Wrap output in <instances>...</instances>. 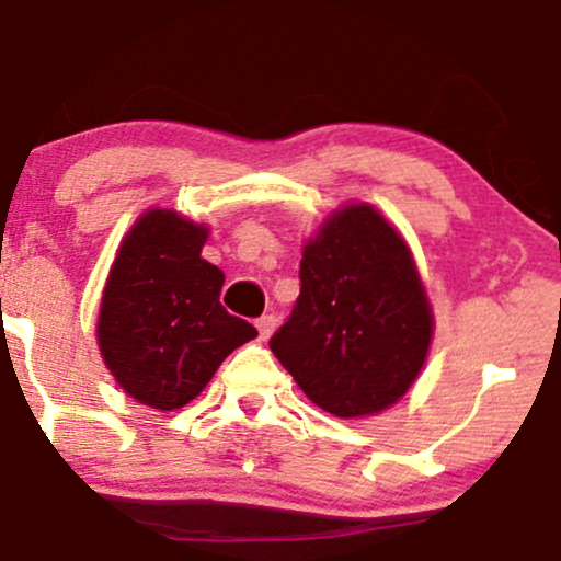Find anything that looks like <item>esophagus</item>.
Here are the masks:
<instances>
[{
  "mask_svg": "<svg viewBox=\"0 0 561 561\" xmlns=\"http://www.w3.org/2000/svg\"><path fill=\"white\" fill-rule=\"evenodd\" d=\"M255 327H259L261 340H268V337H272L274 327H276V319L274 317H261L259 321H255Z\"/></svg>",
  "mask_w": 561,
  "mask_h": 561,
  "instance_id": "obj_1",
  "label": "esophagus"
}]
</instances>
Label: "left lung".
Wrapping results in <instances>:
<instances>
[{"label": "left lung", "instance_id": "left-lung-1", "mask_svg": "<svg viewBox=\"0 0 561 561\" xmlns=\"http://www.w3.org/2000/svg\"><path fill=\"white\" fill-rule=\"evenodd\" d=\"M433 332V306L403 234L375 205L347 203L302 244L298 302L268 345L308 401L356 420L401 401Z\"/></svg>", "mask_w": 561, "mask_h": 561}]
</instances>
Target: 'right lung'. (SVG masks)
I'll list each match as a JSON object with an SVG mask.
<instances>
[{
  "label": "right lung",
  "instance_id": "1",
  "mask_svg": "<svg viewBox=\"0 0 561 561\" xmlns=\"http://www.w3.org/2000/svg\"><path fill=\"white\" fill-rule=\"evenodd\" d=\"M208 234L176 210H145L121 240L102 289V362L128 398L150 409L195 401L224 358L259 337L218 300L224 272L199 255Z\"/></svg>",
  "mask_w": 561,
  "mask_h": 561
}]
</instances>
